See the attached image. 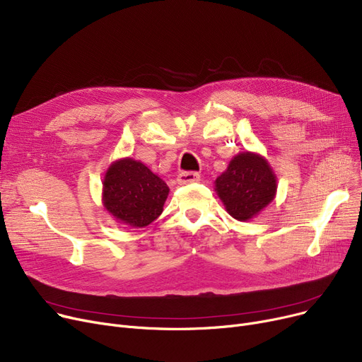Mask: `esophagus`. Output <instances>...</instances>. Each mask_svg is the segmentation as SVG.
Returning a JSON list of instances; mask_svg holds the SVG:
<instances>
[{
    "instance_id": "obj_1",
    "label": "esophagus",
    "mask_w": 362,
    "mask_h": 362,
    "mask_svg": "<svg viewBox=\"0 0 362 362\" xmlns=\"http://www.w3.org/2000/svg\"><path fill=\"white\" fill-rule=\"evenodd\" d=\"M199 180H200V175L193 170H185L178 175L180 184H192V182H197Z\"/></svg>"
}]
</instances>
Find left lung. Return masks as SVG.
Instances as JSON below:
<instances>
[{
    "mask_svg": "<svg viewBox=\"0 0 362 362\" xmlns=\"http://www.w3.org/2000/svg\"><path fill=\"white\" fill-rule=\"evenodd\" d=\"M215 185L228 214L238 221H247L274 199L277 180L265 159L242 153L230 162Z\"/></svg>",
    "mask_w": 362,
    "mask_h": 362,
    "instance_id": "1",
    "label": "left lung"
}]
</instances>
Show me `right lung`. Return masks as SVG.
Listing matches in <instances>:
<instances>
[{"instance_id":"add662e5","label":"right lung","mask_w":362,"mask_h":362,"mask_svg":"<svg viewBox=\"0 0 362 362\" xmlns=\"http://www.w3.org/2000/svg\"><path fill=\"white\" fill-rule=\"evenodd\" d=\"M105 208L131 227H147L163 211L169 188L163 180L132 159L113 163L105 178Z\"/></svg>"}]
</instances>
